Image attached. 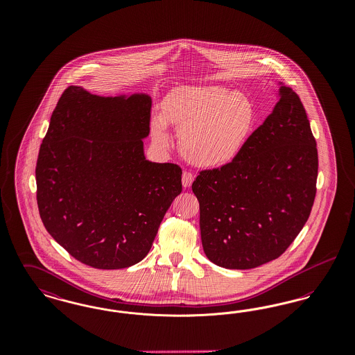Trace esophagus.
Returning a JSON list of instances; mask_svg holds the SVG:
<instances>
[{
    "label": "esophagus",
    "mask_w": 355,
    "mask_h": 355,
    "mask_svg": "<svg viewBox=\"0 0 355 355\" xmlns=\"http://www.w3.org/2000/svg\"><path fill=\"white\" fill-rule=\"evenodd\" d=\"M193 181H194L193 173L185 170V171L182 173V186H184V187H190L191 184H193Z\"/></svg>",
    "instance_id": "esophagus-1"
}]
</instances>
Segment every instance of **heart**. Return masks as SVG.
Returning a JSON list of instances; mask_svg holds the SVG:
<instances>
[{"label":"heart","instance_id":"b5f03b06","mask_svg":"<svg viewBox=\"0 0 355 355\" xmlns=\"http://www.w3.org/2000/svg\"><path fill=\"white\" fill-rule=\"evenodd\" d=\"M162 116L152 119L155 142L169 145L168 123L180 133L186 159L201 168L233 162L253 130V103L241 92L222 86L187 89L164 103Z\"/></svg>","mask_w":355,"mask_h":355}]
</instances>
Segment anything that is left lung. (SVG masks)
I'll return each mask as SVG.
<instances>
[{"instance_id":"left-lung-1","label":"left lung","mask_w":355,"mask_h":355,"mask_svg":"<svg viewBox=\"0 0 355 355\" xmlns=\"http://www.w3.org/2000/svg\"><path fill=\"white\" fill-rule=\"evenodd\" d=\"M278 97L236 159L200 171L191 185L203 252L225 269H254L285 253L314 203L315 138L298 94L279 83Z\"/></svg>"}]
</instances>
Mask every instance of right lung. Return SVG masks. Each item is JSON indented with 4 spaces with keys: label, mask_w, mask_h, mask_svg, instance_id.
Returning <instances> with one entry per match:
<instances>
[{
    "label": "right lung",
    "mask_w": 355,
    "mask_h": 355,
    "mask_svg": "<svg viewBox=\"0 0 355 355\" xmlns=\"http://www.w3.org/2000/svg\"><path fill=\"white\" fill-rule=\"evenodd\" d=\"M150 109L145 93L101 97L69 86L51 114L35 166L40 217L87 266L142 261L182 191L178 165L145 158Z\"/></svg>",
    "instance_id": "add662e5"
}]
</instances>
